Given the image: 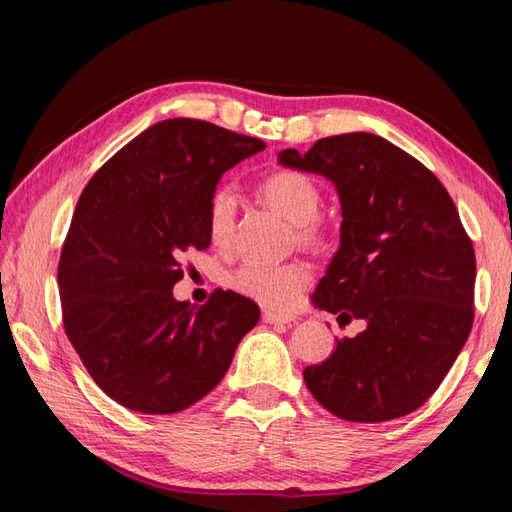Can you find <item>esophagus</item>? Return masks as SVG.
I'll use <instances>...</instances> for the list:
<instances>
[{"instance_id": "obj_1", "label": "esophagus", "mask_w": 512, "mask_h": 512, "mask_svg": "<svg viewBox=\"0 0 512 512\" xmlns=\"http://www.w3.org/2000/svg\"><path fill=\"white\" fill-rule=\"evenodd\" d=\"M262 319H264V323H292L295 321V317H288V314H277L270 310L262 312Z\"/></svg>"}]
</instances>
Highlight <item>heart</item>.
Instances as JSON below:
<instances>
[{
  "instance_id": "heart-1",
  "label": "heart",
  "mask_w": 512,
  "mask_h": 512,
  "mask_svg": "<svg viewBox=\"0 0 512 512\" xmlns=\"http://www.w3.org/2000/svg\"><path fill=\"white\" fill-rule=\"evenodd\" d=\"M266 202L284 213L292 224L299 226V237L306 244H319L321 233L317 217L321 213V191L310 176L301 171H277L262 182ZM235 193L220 187L209 202V237L215 246H228L235 231ZM312 279L310 268L301 262L268 266L244 264L233 277L235 290L242 292L266 308L288 310L297 303L299 295L308 288Z\"/></svg>"
}]
</instances>
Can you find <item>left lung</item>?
I'll return each instance as SVG.
<instances>
[{"instance_id": "obj_1", "label": "left lung", "mask_w": 512, "mask_h": 512, "mask_svg": "<svg viewBox=\"0 0 512 512\" xmlns=\"http://www.w3.org/2000/svg\"><path fill=\"white\" fill-rule=\"evenodd\" d=\"M277 158L339 193L341 244L312 303L367 325L303 369L310 394L350 422L407 416L440 387L473 325L475 253L451 195L422 162L367 132Z\"/></svg>"}]
</instances>
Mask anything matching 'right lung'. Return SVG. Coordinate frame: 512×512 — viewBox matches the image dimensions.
I'll return each mask as SVG.
<instances>
[{"label": "right lung", "mask_w": 512, "mask_h": 512, "mask_svg": "<svg viewBox=\"0 0 512 512\" xmlns=\"http://www.w3.org/2000/svg\"><path fill=\"white\" fill-rule=\"evenodd\" d=\"M266 147L195 118H169L116 151L83 189L59 259L63 325L107 396L176 413L224 378L255 301L215 290L173 297L189 250L209 248V202L237 162Z\"/></svg>", "instance_id": "1"}]
</instances>
